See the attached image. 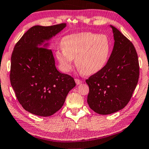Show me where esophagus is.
I'll list each match as a JSON object with an SVG mask.
<instances>
[{
	"instance_id": "1",
	"label": "esophagus",
	"mask_w": 149,
	"mask_h": 149,
	"mask_svg": "<svg viewBox=\"0 0 149 149\" xmlns=\"http://www.w3.org/2000/svg\"><path fill=\"white\" fill-rule=\"evenodd\" d=\"M75 83H76L77 85H79L80 84L82 83L81 80L78 79V78H75Z\"/></svg>"
}]
</instances>
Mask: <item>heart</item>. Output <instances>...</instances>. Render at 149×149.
Segmentation results:
<instances>
[{"instance_id":"1","label":"heart","mask_w":149,"mask_h":149,"mask_svg":"<svg viewBox=\"0 0 149 149\" xmlns=\"http://www.w3.org/2000/svg\"><path fill=\"white\" fill-rule=\"evenodd\" d=\"M62 49L56 52V57L63 72L72 69L75 65L85 75L100 72L106 65L111 51V43L107 36L85 32L65 36L61 42Z\"/></svg>"}]
</instances>
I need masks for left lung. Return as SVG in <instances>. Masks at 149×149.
<instances>
[{
	"instance_id": "8db88e82",
	"label": "left lung",
	"mask_w": 149,
	"mask_h": 149,
	"mask_svg": "<svg viewBox=\"0 0 149 149\" xmlns=\"http://www.w3.org/2000/svg\"><path fill=\"white\" fill-rule=\"evenodd\" d=\"M111 27L115 43L109 59L102 70L86 81L89 87L87 103L101 115L111 114L125 107L139 77L138 56L133 43L117 28Z\"/></svg>"
}]
</instances>
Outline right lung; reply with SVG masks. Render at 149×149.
<instances>
[{"instance_id":"add662e5","label":"right lung","mask_w":149,"mask_h":149,"mask_svg":"<svg viewBox=\"0 0 149 149\" xmlns=\"http://www.w3.org/2000/svg\"><path fill=\"white\" fill-rule=\"evenodd\" d=\"M66 26H34L16 44L11 56L10 80L20 104L26 111L42 117L60 109L74 79L56 69L52 52L44 43ZM44 44V46L42 45Z\"/></svg>"}]
</instances>
